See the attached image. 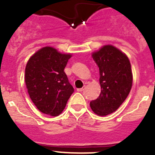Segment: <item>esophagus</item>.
Returning a JSON list of instances; mask_svg holds the SVG:
<instances>
[{"instance_id": "1", "label": "esophagus", "mask_w": 155, "mask_h": 155, "mask_svg": "<svg viewBox=\"0 0 155 155\" xmlns=\"http://www.w3.org/2000/svg\"><path fill=\"white\" fill-rule=\"evenodd\" d=\"M84 88H85V87H84H84H81V88H78V89H77V91H84Z\"/></svg>"}]
</instances>
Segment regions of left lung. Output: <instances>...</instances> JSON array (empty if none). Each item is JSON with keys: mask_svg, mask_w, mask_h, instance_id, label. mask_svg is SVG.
<instances>
[{"mask_svg": "<svg viewBox=\"0 0 155 155\" xmlns=\"http://www.w3.org/2000/svg\"><path fill=\"white\" fill-rule=\"evenodd\" d=\"M92 58L99 68L101 93L90 106L95 114L105 116L117 110L130 91V62L125 53L111 45L93 53Z\"/></svg>", "mask_w": 155, "mask_h": 155, "instance_id": "1", "label": "left lung"}]
</instances>
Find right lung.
Masks as SVG:
<instances>
[{
    "mask_svg": "<svg viewBox=\"0 0 155 155\" xmlns=\"http://www.w3.org/2000/svg\"><path fill=\"white\" fill-rule=\"evenodd\" d=\"M71 54L59 53L46 46L30 57L25 67V81L32 102L40 112L57 116L74 92L64 71Z\"/></svg>",
    "mask_w": 155,
    "mask_h": 155,
    "instance_id": "right-lung-1",
    "label": "right lung"
}]
</instances>
